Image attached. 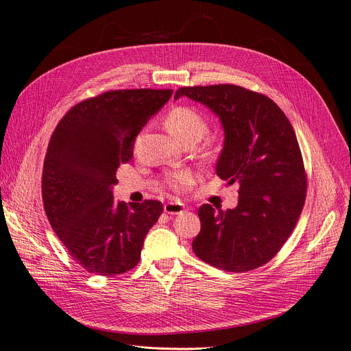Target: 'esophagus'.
<instances>
[{
  "instance_id": "1",
  "label": "esophagus",
  "mask_w": 351,
  "mask_h": 351,
  "mask_svg": "<svg viewBox=\"0 0 351 351\" xmlns=\"http://www.w3.org/2000/svg\"><path fill=\"white\" fill-rule=\"evenodd\" d=\"M165 213L166 214H180L184 211V204L182 202H179V201H171V202H167V204H165Z\"/></svg>"
}]
</instances>
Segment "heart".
Instances as JSON below:
<instances>
[{
  "instance_id": "heart-1",
  "label": "heart",
  "mask_w": 351,
  "mask_h": 351,
  "mask_svg": "<svg viewBox=\"0 0 351 351\" xmlns=\"http://www.w3.org/2000/svg\"><path fill=\"white\" fill-rule=\"evenodd\" d=\"M165 125L173 137L185 143H198L208 131V121L201 112L188 105H179L167 112ZM165 184L176 191L182 192L194 184V176L189 171H176L169 173Z\"/></svg>"
}]
</instances>
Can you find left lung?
Listing matches in <instances>:
<instances>
[{"mask_svg":"<svg viewBox=\"0 0 351 351\" xmlns=\"http://www.w3.org/2000/svg\"><path fill=\"white\" fill-rule=\"evenodd\" d=\"M216 114L224 147L216 166L229 185L239 184L232 210L201 206V230L192 250L202 261L229 273L267 264L299 220L306 198L300 147L290 121L269 97L234 84L180 87Z\"/></svg>","mask_w":351,"mask_h":351,"instance_id":"8db88e82","label":"left lung"}]
</instances>
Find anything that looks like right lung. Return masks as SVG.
I'll return each mask as SVG.
<instances>
[{
	"label": "right lung",
	"instance_id": "obj_1",
	"mask_svg": "<svg viewBox=\"0 0 351 351\" xmlns=\"http://www.w3.org/2000/svg\"><path fill=\"white\" fill-rule=\"evenodd\" d=\"M171 88L110 90L73 106L56 125L42 173L43 207L53 232L88 273L112 277L138 264L160 201H114L117 171L135 137L172 96Z\"/></svg>",
	"mask_w": 351,
	"mask_h": 351
}]
</instances>
